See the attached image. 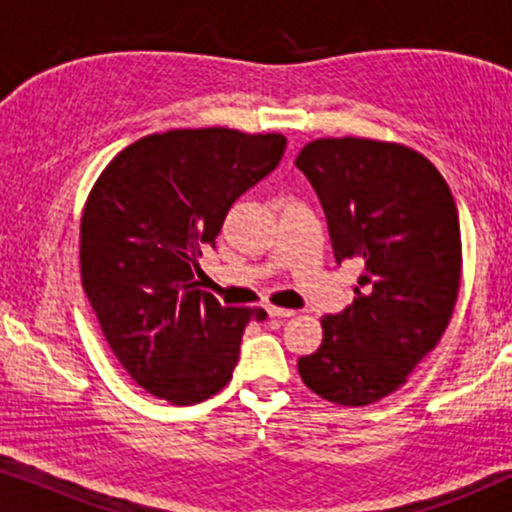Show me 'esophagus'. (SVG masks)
Returning <instances> with one entry per match:
<instances>
[{"label":"esophagus","mask_w":512,"mask_h":512,"mask_svg":"<svg viewBox=\"0 0 512 512\" xmlns=\"http://www.w3.org/2000/svg\"><path fill=\"white\" fill-rule=\"evenodd\" d=\"M265 310H268L270 317H277V319H286V317H293V314H296L293 310H284V307H277V305H268Z\"/></svg>","instance_id":"34e87169"}]
</instances>
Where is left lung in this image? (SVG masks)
I'll return each instance as SVG.
<instances>
[{"label": "left lung", "instance_id": "obj_1", "mask_svg": "<svg viewBox=\"0 0 512 512\" xmlns=\"http://www.w3.org/2000/svg\"><path fill=\"white\" fill-rule=\"evenodd\" d=\"M296 167L324 207L338 265H363L354 303L321 319L324 340L300 356L314 394L368 405L394 394L450 324L461 282L457 202L433 163L375 139H317Z\"/></svg>", "mask_w": 512, "mask_h": 512}]
</instances>
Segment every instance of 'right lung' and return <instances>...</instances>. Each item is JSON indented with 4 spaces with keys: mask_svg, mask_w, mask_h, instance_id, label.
Returning <instances> with one entry per match:
<instances>
[{
    "mask_svg": "<svg viewBox=\"0 0 512 512\" xmlns=\"http://www.w3.org/2000/svg\"><path fill=\"white\" fill-rule=\"evenodd\" d=\"M284 135L230 128L142 137L104 167L81 219V279L111 352L149 394L193 405L221 391L261 307H223L195 282L228 209L275 170Z\"/></svg>",
    "mask_w": 512,
    "mask_h": 512,
    "instance_id": "add662e5",
    "label": "right lung"
}]
</instances>
